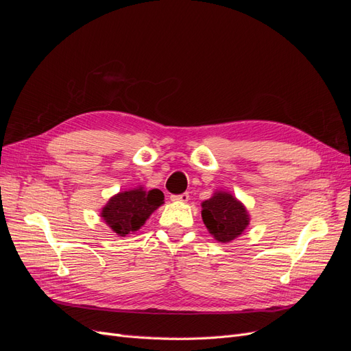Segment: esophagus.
<instances>
[{
    "label": "esophagus",
    "mask_w": 351,
    "mask_h": 351,
    "mask_svg": "<svg viewBox=\"0 0 351 351\" xmlns=\"http://www.w3.org/2000/svg\"><path fill=\"white\" fill-rule=\"evenodd\" d=\"M189 193H182V195H171V200L173 202H187L189 200Z\"/></svg>",
    "instance_id": "esophagus-1"
}]
</instances>
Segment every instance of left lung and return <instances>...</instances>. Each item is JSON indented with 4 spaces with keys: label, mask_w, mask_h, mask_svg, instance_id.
Here are the masks:
<instances>
[{
    "label": "left lung",
    "mask_w": 351,
    "mask_h": 351,
    "mask_svg": "<svg viewBox=\"0 0 351 351\" xmlns=\"http://www.w3.org/2000/svg\"><path fill=\"white\" fill-rule=\"evenodd\" d=\"M202 219L218 241L227 243L239 237L249 224V215L240 202L219 192L202 204Z\"/></svg>",
    "instance_id": "8db88e82"
}]
</instances>
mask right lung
<instances>
[{"label": "right lung", "mask_w": 351, "mask_h": 351, "mask_svg": "<svg viewBox=\"0 0 351 351\" xmlns=\"http://www.w3.org/2000/svg\"><path fill=\"white\" fill-rule=\"evenodd\" d=\"M162 202L164 193L158 189L129 190L111 197L102 209V217L117 234L125 236L139 230Z\"/></svg>", "instance_id": "1"}]
</instances>
